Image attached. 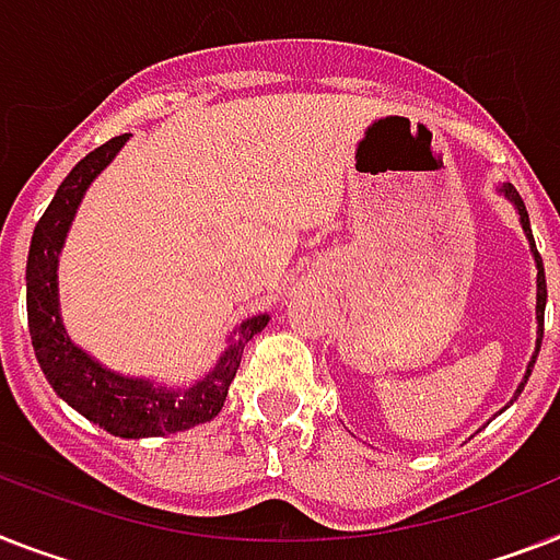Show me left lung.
<instances>
[{
  "instance_id": "left-lung-1",
  "label": "left lung",
  "mask_w": 560,
  "mask_h": 560,
  "mask_svg": "<svg viewBox=\"0 0 560 560\" xmlns=\"http://www.w3.org/2000/svg\"><path fill=\"white\" fill-rule=\"evenodd\" d=\"M501 192L506 195L509 201L515 203L517 215H521V226H524L526 238H529V244H532V256H535V267H538V304H535V319H538V342H535V353H532V362H529V365H526L524 383L517 385V390H515V397H517V394L524 390L526 380H529L532 365H535V357H538V351H540V339H544V307H547V276H544V261H540L538 249H535V238H532L529 215H526V207H524V201H521V195H517V189H515V186H512V184H503V186H501Z\"/></svg>"
}]
</instances>
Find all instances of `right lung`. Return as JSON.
Returning a JSON list of instances; mask_svg holds the SVG:
<instances>
[{"instance_id":"right-lung-1","label":"right lung","mask_w":560,"mask_h":560,"mask_svg":"<svg viewBox=\"0 0 560 560\" xmlns=\"http://www.w3.org/2000/svg\"><path fill=\"white\" fill-rule=\"evenodd\" d=\"M126 140L129 135H120L89 152L59 184L54 201L34 226L25 288H28L31 345L51 388L74 411L83 413L85 420L97 422L108 434L140 440L163 438V434H175V431H186L212 420L224 408L226 390L241 365L244 345L265 330L270 316L258 313L253 319L241 322L230 336L224 353L218 357L215 368L189 388H166V385H154L152 380L115 374L112 368H103L97 359L89 357L83 348H77L68 339L62 316H59V249L66 244L68 226L74 221L85 189L115 161V154Z\"/></svg>"}]
</instances>
